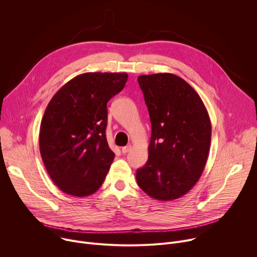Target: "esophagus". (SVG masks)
<instances>
[{
	"instance_id": "1",
	"label": "esophagus",
	"mask_w": 257,
	"mask_h": 257,
	"mask_svg": "<svg viewBox=\"0 0 257 257\" xmlns=\"http://www.w3.org/2000/svg\"><path fill=\"white\" fill-rule=\"evenodd\" d=\"M131 148L132 146L130 145V144H128V145H126V146H124V148L122 149V153L125 155V154H127V153H129L130 151H131Z\"/></svg>"
}]
</instances>
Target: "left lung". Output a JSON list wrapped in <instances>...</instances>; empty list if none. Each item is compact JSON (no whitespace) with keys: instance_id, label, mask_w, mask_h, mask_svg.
Segmentation results:
<instances>
[{"instance_id":"8db88e82","label":"left lung","mask_w":257,"mask_h":257,"mask_svg":"<svg viewBox=\"0 0 257 257\" xmlns=\"http://www.w3.org/2000/svg\"><path fill=\"white\" fill-rule=\"evenodd\" d=\"M152 122L149 160L136 172L138 186L163 201L186 194L205 167L211 138L206 107L181 77L158 73L138 77Z\"/></svg>"}]
</instances>
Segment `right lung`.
I'll return each mask as SVG.
<instances>
[{
  "label": "right lung",
  "mask_w": 257,
  "mask_h": 257,
  "mask_svg": "<svg viewBox=\"0 0 257 257\" xmlns=\"http://www.w3.org/2000/svg\"><path fill=\"white\" fill-rule=\"evenodd\" d=\"M127 79V73H84L68 81L49 102L41 123L40 151L63 192L88 196L103 183L115 158L105 136L106 103Z\"/></svg>",
  "instance_id": "right-lung-1"
}]
</instances>
